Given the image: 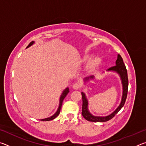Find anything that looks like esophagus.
Returning <instances> with one entry per match:
<instances>
[{
    "mask_svg": "<svg viewBox=\"0 0 146 146\" xmlns=\"http://www.w3.org/2000/svg\"><path fill=\"white\" fill-rule=\"evenodd\" d=\"M80 88V84L78 82H76L73 85V88L74 90H78Z\"/></svg>",
    "mask_w": 146,
    "mask_h": 146,
    "instance_id": "esophagus-1",
    "label": "esophagus"
}]
</instances>
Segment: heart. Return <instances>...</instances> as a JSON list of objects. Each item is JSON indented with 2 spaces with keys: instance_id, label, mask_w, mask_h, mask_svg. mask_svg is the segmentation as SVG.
I'll use <instances>...</instances> for the list:
<instances>
[{
  "instance_id": "b5f03b06",
  "label": "heart",
  "mask_w": 146,
  "mask_h": 146,
  "mask_svg": "<svg viewBox=\"0 0 146 146\" xmlns=\"http://www.w3.org/2000/svg\"><path fill=\"white\" fill-rule=\"evenodd\" d=\"M87 57H85L84 59H86ZM102 63V59L98 56H93V58H90L86 64V69L90 71H93L97 70V68L100 66Z\"/></svg>"
}]
</instances>
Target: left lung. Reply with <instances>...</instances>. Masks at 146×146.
I'll return each instance as SVG.
<instances>
[{
  "instance_id": "1",
  "label": "left lung",
  "mask_w": 146,
  "mask_h": 146,
  "mask_svg": "<svg viewBox=\"0 0 146 146\" xmlns=\"http://www.w3.org/2000/svg\"><path fill=\"white\" fill-rule=\"evenodd\" d=\"M108 71H114L116 72L119 74V75L122 80V86H123V94H122V100H121L120 104L114 112H113L110 115L106 116V117H95L91 114L89 111L88 109V102L87 98L86 97L85 94L83 92H82V115L85 118L86 120L90 122H107V121L111 119L112 118L115 117V115L119 111L121 110L123 105H124L125 100H126L127 95V91H128V77H127V72L126 68L124 63H123V59L120 55H118L117 60L116 61V66H113V67L109 68ZM94 78V76H90L89 77H86L84 79V81H88L91 79Z\"/></svg>"
}]
</instances>
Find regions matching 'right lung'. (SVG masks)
I'll use <instances>...</instances> for the list:
<instances>
[{
	"label": "right lung",
	"instance_id": "1",
	"mask_svg": "<svg viewBox=\"0 0 146 146\" xmlns=\"http://www.w3.org/2000/svg\"><path fill=\"white\" fill-rule=\"evenodd\" d=\"M34 44V42L32 41L29 44V45L27 46V48H29V46H31L32 44ZM70 92V90H69V88H67L65 90H64V91L62 93V95L60 96V102H59V106H58V108L57 111H56V112L54 114L53 116H51V117H49V118H44V119H41L40 120L42 121H49V120H52L53 119H55V118L57 117V116L60 114V110H61V107H62V102L64 99V98L66 97V96L68 95V93Z\"/></svg>",
	"mask_w": 146,
	"mask_h": 146
}]
</instances>
